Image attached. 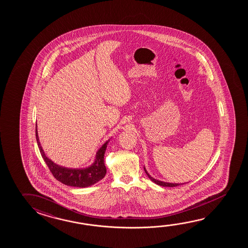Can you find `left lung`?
<instances>
[{
  "instance_id": "left-lung-1",
  "label": "left lung",
  "mask_w": 248,
  "mask_h": 248,
  "mask_svg": "<svg viewBox=\"0 0 248 248\" xmlns=\"http://www.w3.org/2000/svg\"><path fill=\"white\" fill-rule=\"evenodd\" d=\"M144 171H145L146 175H148V177H149V178H150L153 183H155V184H157L159 186H163V187H176V186H179V185L184 184V183H166V182H163V181H160V180H157V179H155L154 177H152V176L148 173V171L146 170L145 167H144Z\"/></svg>"
}]
</instances>
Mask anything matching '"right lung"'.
<instances>
[{
    "label": "right lung",
    "instance_id": "right-lung-1",
    "mask_svg": "<svg viewBox=\"0 0 248 248\" xmlns=\"http://www.w3.org/2000/svg\"><path fill=\"white\" fill-rule=\"evenodd\" d=\"M35 135H36L37 143L39 150L41 152V156L44 159L45 163L52 172L53 176L57 179L59 182L71 186V187H87L93 186L95 183H98L105 177L106 174V168L104 161V156L106 153V148L110 139H108L98 151L94 158L93 163L90 166L81 168V169H68L65 167L60 166L53 163L51 159L46 155L44 150L42 149L41 142L39 140L38 130L35 127Z\"/></svg>",
    "mask_w": 248,
    "mask_h": 248
}]
</instances>
